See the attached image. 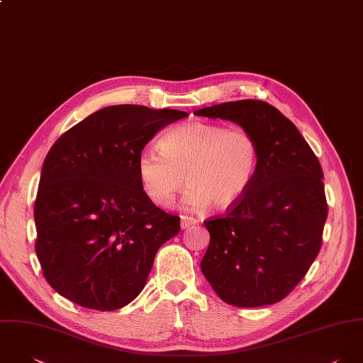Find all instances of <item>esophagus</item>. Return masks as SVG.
<instances>
[{
    "label": "esophagus",
    "instance_id": "obj_1",
    "mask_svg": "<svg viewBox=\"0 0 363 363\" xmlns=\"http://www.w3.org/2000/svg\"><path fill=\"white\" fill-rule=\"evenodd\" d=\"M198 223V220L195 218H189V216H181V227L182 228H188L191 225H195Z\"/></svg>",
    "mask_w": 363,
    "mask_h": 363
}]
</instances>
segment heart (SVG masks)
<instances>
[{
    "mask_svg": "<svg viewBox=\"0 0 363 363\" xmlns=\"http://www.w3.org/2000/svg\"><path fill=\"white\" fill-rule=\"evenodd\" d=\"M258 162L259 145L254 135L196 121L162 135L158 150H142L138 172L145 195L161 208L174 203L186 179L188 208L211 205L225 211L247 194Z\"/></svg>",
    "mask_w": 363,
    "mask_h": 363,
    "instance_id": "obj_1",
    "label": "heart"
}]
</instances>
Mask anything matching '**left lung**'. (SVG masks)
I'll use <instances>...</instances> for the list:
<instances>
[{"label": "left lung", "instance_id": "left-lung-1", "mask_svg": "<svg viewBox=\"0 0 363 363\" xmlns=\"http://www.w3.org/2000/svg\"><path fill=\"white\" fill-rule=\"evenodd\" d=\"M195 115L234 122L259 145L247 194L224 216L205 221L211 242L202 272L231 306L278 303L321 248L328 206L320 161L289 119L264 101L225 102Z\"/></svg>", "mask_w": 363, "mask_h": 363}]
</instances>
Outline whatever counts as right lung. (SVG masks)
<instances>
[{
    "mask_svg": "<svg viewBox=\"0 0 363 363\" xmlns=\"http://www.w3.org/2000/svg\"><path fill=\"white\" fill-rule=\"evenodd\" d=\"M186 116L113 105L52 145L33 215L35 251L57 293L82 307L112 311L143 290L158 248L181 225L145 195L138 158L158 130Z\"/></svg>",
    "mask_w": 363,
    "mask_h": 363,
    "instance_id": "right-lung-1",
    "label": "right lung"
}]
</instances>
